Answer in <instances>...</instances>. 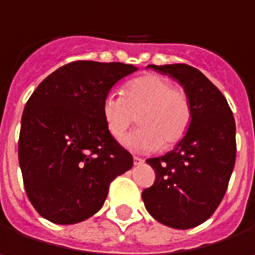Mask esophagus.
<instances>
[{
    "label": "esophagus",
    "mask_w": 255,
    "mask_h": 255,
    "mask_svg": "<svg viewBox=\"0 0 255 255\" xmlns=\"http://www.w3.org/2000/svg\"><path fill=\"white\" fill-rule=\"evenodd\" d=\"M132 161H134V165H141V164L144 162V159H141V158H138V156H134Z\"/></svg>",
    "instance_id": "1"
}]
</instances>
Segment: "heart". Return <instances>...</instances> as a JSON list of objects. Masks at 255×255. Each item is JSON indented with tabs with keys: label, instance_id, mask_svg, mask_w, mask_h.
<instances>
[{
	"label": "heart",
	"instance_id": "obj_1",
	"mask_svg": "<svg viewBox=\"0 0 255 255\" xmlns=\"http://www.w3.org/2000/svg\"><path fill=\"white\" fill-rule=\"evenodd\" d=\"M135 117L141 127L128 134L124 144L134 152H156L184 137L192 121V106L187 94L174 88L168 78L146 74L128 81L123 97L108 94L102 102V118L114 138H121Z\"/></svg>",
	"mask_w": 255,
	"mask_h": 255
}]
</instances>
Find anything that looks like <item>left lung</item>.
I'll return each instance as SVG.
<instances>
[{"mask_svg":"<svg viewBox=\"0 0 255 255\" xmlns=\"http://www.w3.org/2000/svg\"><path fill=\"white\" fill-rule=\"evenodd\" d=\"M174 78L192 106V121L177 146L146 162L155 183L141 193L149 214L173 229H190L220 205L236 159V127L228 100L198 69L189 65H149Z\"/></svg>","mask_w":255,"mask_h":255,"instance_id":"left-lung-1","label":"left lung"}]
</instances>
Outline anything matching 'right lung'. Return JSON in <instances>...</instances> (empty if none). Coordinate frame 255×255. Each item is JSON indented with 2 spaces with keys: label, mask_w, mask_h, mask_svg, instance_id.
Masks as SVG:
<instances>
[{
  "label": "right lung",
  "mask_w": 255,
  "mask_h": 255,
  "mask_svg": "<svg viewBox=\"0 0 255 255\" xmlns=\"http://www.w3.org/2000/svg\"><path fill=\"white\" fill-rule=\"evenodd\" d=\"M137 68L78 60L45 78L22 115L19 164L25 190L38 214L75 225L105 204L114 178L132 167V156L106 129L102 102Z\"/></svg>",
  "instance_id": "1"
}]
</instances>
